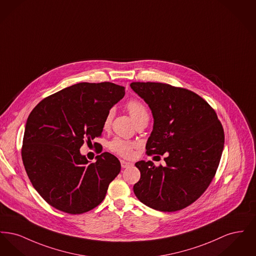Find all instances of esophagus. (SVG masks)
I'll return each mask as SVG.
<instances>
[{"label":"esophagus","mask_w":256,"mask_h":256,"mask_svg":"<svg viewBox=\"0 0 256 256\" xmlns=\"http://www.w3.org/2000/svg\"><path fill=\"white\" fill-rule=\"evenodd\" d=\"M134 164L132 162H128V161H124V160H121V166L122 168H128L130 166H132Z\"/></svg>","instance_id":"34e87169"}]
</instances>
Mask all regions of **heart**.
I'll return each instance as SVG.
<instances>
[{
	"instance_id": "heart-1",
	"label": "heart",
	"mask_w": 256,
	"mask_h": 256,
	"mask_svg": "<svg viewBox=\"0 0 256 256\" xmlns=\"http://www.w3.org/2000/svg\"><path fill=\"white\" fill-rule=\"evenodd\" d=\"M126 110L135 122L140 120L141 118L148 116L146 106L140 100H130L126 104ZM112 117H113V110H110L104 119V122H102L104 128H110ZM134 148H135V144L134 142L124 140L122 138H114L108 144V148L112 152L126 158L132 156Z\"/></svg>"
}]
</instances>
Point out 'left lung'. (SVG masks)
I'll return each mask as SVG.
<instances>
[{"instance_id": "8db88e82", "label": "left lung", "mask_w": 256, "mask_h": 256, "mask_svg": "<svg viewBox=\"0 0 256 256\" xmlns=\"http://www.w3.org/2000/svg\"><path fill=\"white\" fill-rule=\"evenodd\" d=\"M130 87L154 117L146 154L167 152L165 166L135 163L141 178L134 194L158 211L183 209L204 193L216 174L224 144L222 126L206 100L190 90L160 82H132Z\"/></svg>"}]
</instances>
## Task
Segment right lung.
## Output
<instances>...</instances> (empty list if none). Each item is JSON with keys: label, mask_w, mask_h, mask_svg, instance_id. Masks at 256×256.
Returning a JSON list of instances; mask_svg holds the SVG:
<instances>
[{"label": "right lung", "mask_w": 256, "mask_h": 256, "mask_svg": "<svg viewBox=\"0 0 256 256\" xmlns=\"http://www.w3.org/2000/svg\"><path fill=\"white\" fill-rule=\"evenodd\" d=\"M124 96L112 82H80L42 100L24 128L22 159L28 176L50 206L69 214L98 206L121 164L110 152L89 163L80 148L102 132L106 113Z\"/></svg>", "instance_id": "1"}]
</instances>
